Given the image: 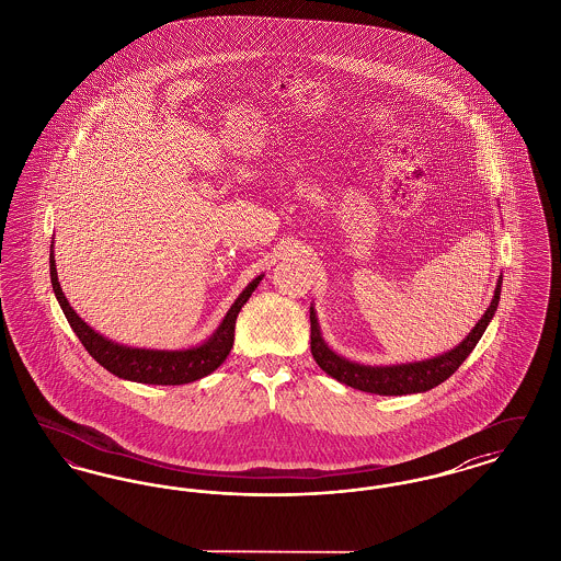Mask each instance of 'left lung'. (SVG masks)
<instances>
[{"label":"left lung","mask_w":561,"mask_h":561,"mask_svg":"<svg viewBox=\"0 0 561 561\" xmlns=\"http://www.w3.org/2000/svg\"><path fill=\"white\" fill-rule=\"evenodd\" d=\"M501 286L503 279L499 277L494 298L481 320L473 325L469 336L453 351L442 353L437 357H431L425 362H412V364H398V366H364L348 362L345 357L336 355L321 339L320 323L316 309L311 307V353L318 362L321 370L336 378L339 382L366 391L376 396H408V393H423L437 385H442L446 378H450L458 366L469 357V353L480 343L481 334L485 332L488 323L494 318V311L501 300Z\"/></svg>","instance_id":"left-lung-1"}]
</instances>
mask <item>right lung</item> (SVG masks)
Here are the masks:
<instances>
[{
	"label": "right lung",
	"mask_w": 561,
	"mask_h": 561,
	"mask_svg": "<svg viewBox=\"0 0 561 561\" xmlns=\"http://www.w3.org/2000/svg\"><path fill=\"white\" fill-rule=\"evenodd\" d=\"M50 279H53V290L56 294V300L78 334L81 345L85 351L103 366L108 373L124 378V380H134V382H145V385H185L199 380L204 376L214 373L229 355L233 347L236 339V320L241 307L245 300L252 296L254 288L261 284L263 275L254 277L245 290L238 296V300L231 305L227 311L225 320L214 330L213 336L202 343L199 347L181 348V351H163V348H136L117 345L113 341L105 339L103 334L94 332L80 316L73 311L69 300L65 298L58 273H56V263H54V252L50 248Z\"/></svg>",
	"instance_id": "obj_1"
}]
</instances>
